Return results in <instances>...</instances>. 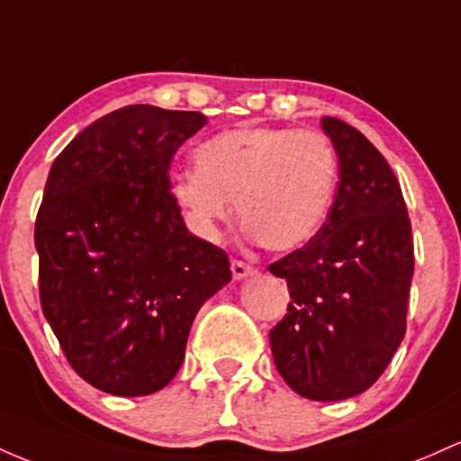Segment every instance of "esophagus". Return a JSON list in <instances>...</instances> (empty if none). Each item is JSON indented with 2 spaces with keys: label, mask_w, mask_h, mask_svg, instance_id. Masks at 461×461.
I'll use <instances>...</instances> for the list:
<instances>
[{
  "label": "esophagus",
  "mask_w": 461,
  "mask_h": 461,
  "mask_svg": "<svg viewBox=\"0 0 461 461\" xmlns=\"http://www.w3.org/2000/svg\"><path fill=\"white\" fill-rule=\"evenodd\" d=\"M230 270H232V278H235V281H244V278L252 276V274L257 272L255 267L248 266V263H244V261H232Z\"/></svg>",
  "instance_id": "obj_1"
}]
</instances>
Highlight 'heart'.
<instances>
[{"label":"heart","instance_id":"heart-1","mask_svg":"<svg viewBox=\"0 0 461 461\" xmlns=\"http://www.w3.org/2000/svg\"><path fill=\"white\" fill-rule=\"evenodd\" d=\"M194 158L195 169L176 176L169 198L204 240H215L235 200L250 240L292 252L318 235L333 206L338 152L322 132L240 126L206 139Z\"/></svg>","mask_w":461,"mask_h":461}]
</instances>
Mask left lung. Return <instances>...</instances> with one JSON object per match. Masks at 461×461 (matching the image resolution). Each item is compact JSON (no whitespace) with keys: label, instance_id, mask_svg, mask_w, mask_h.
I'll list each match as a JSON object with an SVG mask.
<instances>
[{"label":"left lung","instance_id":"obj_1","mask_svg":"<svg viewBox=\"0 0 461 461\" xmlns=\"http://www.w3.org/2000/svg\"><path fill=\"white\" fill-rule=\"evenodd\" d=\"M320 126L338 152V191L318 235L267 267L292 296L270 346L296 394L330 402L368 390L405 338L413 240L384 154L342 119Z\"/></svg>","mask_w":461,"mask_h":461}]
</instances>
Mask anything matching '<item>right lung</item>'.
Instances as JSON below:
<instances>
[{
  "label": "right lung",
  "mask_w": 461,
  "mask_h": 461,
  "mask_svg": "<svg viewBox=\"0 0 461 461\" xmlns=\"http://www.w3.org/2000/svg\"><path fill=\"white\" fill-rule=\"evenodd\" d=\"M204 123L123 106L51 163L34 229L41 307L71 368L106 394L163 390L195 313L230 283L226 252L191 235L169 198L172 157Z\"/></svg>",
  "instance_id": "add662e5"
}]
</instances>
